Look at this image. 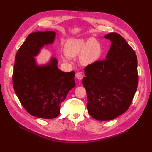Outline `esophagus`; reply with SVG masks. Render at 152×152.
Listing matches in <instances>:
<instances>
[{
  "label": "esophagus",
  "mask_w": 152,
  "mask_h": 152,
  "mask_svg": "<svg viewBox=\"0 0 152 152\" xmlns=\"http://www.w3.org/2000/svg\"><path fill=\"white\" fill-rule=\"evenodd\" d=\"M76 78L78 80H82L83 78V74L81 72H77L76 73Z\"/></svg>",
  "instance_id": "esophagus-1"
}]
</instances>
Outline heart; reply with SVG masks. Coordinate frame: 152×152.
Returning a JSON list of instances; mask_svg holds the SVG:
<instances>
[{
  "mask_svg": "<svg viewBox=\"0 0 152 152\" xmlns=\"http://www.w3.org/2000/svg\"><path fill=\"white\" fill-rule=\"evenodd\" d=\"M64 56L65 59L68 57H76L80 54V60L83 64H92L97 61L102 53V46L99 41L93 38H70L68 40Z\"/></svg>",
  "mask_w": 152,
  "mask_h": 152,
  "instance_id": "1",
  "label": "heart"
}]
</instances>
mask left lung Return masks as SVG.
<instances>
[{"instance_id": "obj_1", "label": "left lung", "mask_w": 152, "mask_h": 152, "mask_svg": "<svg viewBox=\"0 0 152 152\" xmlns=\"http://www.w3.org/2000/svg\"><path fill=\"white\" fill-rule=\"evenodd\" d=\"M104 38L111 41L106 59L87 66L82 80L89 114L99 121L114 119L127 111L138 82L137 57L133 48L116 33Z\"/></svg>"}]
</instances>
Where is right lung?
<instances>
[{"instance_id":"right-lung-1","label":"right lung","mask_w":152,"mask_h":152,"mask_svg":"<svg viewBox=\"0 0 152 152\" xmlns=\"http://www.w3.org/2000/svg\"><path fill=\"white\" fill-rule=\"evenodd\" d=\"M55 37L53 31L31 33L16 53L13 71V86L21 104L31 115L43 119L57 117L61 102L75 87L74 71H61L56 58L47 65H37L34 57Z\"/></svg>"}]
</instances>
